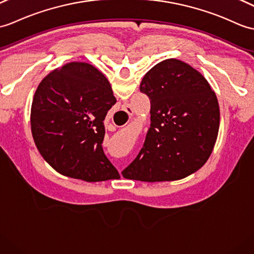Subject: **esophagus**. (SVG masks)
Returning <instances> with one entry per match:
<instances>
[{
  "mask_svg": "<svg viewBox=\"0 0 254 254\" xmlns=\"http://www.w3.org/2000/svg\"><path fill=\"white\" fill-rule=\"evenodd\" d=\"M125 111L127 114H128V116H132L133 115V110L128 107V106H126L125 107Z\"/></svg>",
  "mask_w": 254,
  "mask_h": 254,
  "instance_id": "esophagus-1",
  "label": "esophagus"
}]
</instances>
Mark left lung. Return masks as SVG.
Wrapping results in <instances>:
<instances>
[{"instance_id":"1","label":"left lung","mask_w":254,"mask_h":254,"mask_svg":"<svg viewBox=\"0 0 254 254\" xmlns=\"http://www.w3.org/2000/svg\"><path fill=\"white\" fill-rule=\"evenodd\" d=\"M139 90L150 99L151 125L123 178L155 183L196 172L208 161L220 128V106L209 82L190 64L170 58L145 74Z\"/></svg>"}]
</instances>
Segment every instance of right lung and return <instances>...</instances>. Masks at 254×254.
<instances>
[{"label": "right lung", "instance_id": "right-lung-1", "mask_svg": "<svg viewBox=\"0 0 254 254\" xmlns=\"http://www.w3.org/2000/svg\"><path fill=\"white\" fill-rule=\"evenodd\" d=\"M116 102L107 78L87 63H68L47 74L34 93L30 115L41 156L69 178L119 179L102 147L104 120Z\"/></svg>", "mask_w": 254, "mask_h": 254}]
</instances>
